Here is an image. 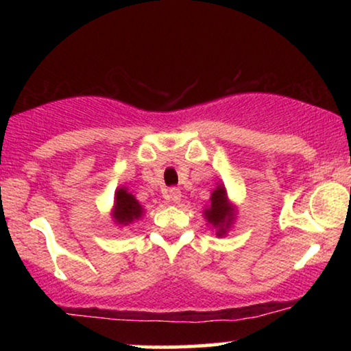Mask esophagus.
I'll return each instance as SVG.
<instances>
[{
	"mask_svg": "<svg viewBox=\"0 0 351 351\" xmlns=\"http://www.w3.org/2000/svg\"><path fill=\"white\" fill-rule=\"evenodd\" d=\"M180 198H182V193L177 186H171V189L166 191V199L172 201V203H176V204L180 203Z\"/></svg>",
	"mask_w": 351,
	"mask_h": 351,
	"instance_id": "1",
	"label": "esophagus"
}]
</instances>
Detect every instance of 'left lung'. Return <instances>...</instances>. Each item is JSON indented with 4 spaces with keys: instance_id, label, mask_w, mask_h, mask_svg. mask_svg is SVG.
<instances>
[{
    "instance_id": "obj_1",
    "label": "left lung",
    "mask_w": 351,
    "mask_h": 351,
    "mask_svg": "<svg viewBox=\"0 0 351 351\" xmlns=\"http://www.w3.org/2000/svg\"><path fill=\"white\" fill-rule=\"evenodd\" d=\"M206 217H208L209 223H213L214 227L219 228V237L227 232L230 222L233 220V214L228 208L227 193H225L223 186H217L214 190L213 196H210V206L204 210Z\"/></svg>"
}]
</instances>
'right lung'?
Wrapping results in <instances>:
<instances>
[{"instance_id": "obj_1", "label": "right lung", "mask_w": 351, "mask_h": 351, "mask_svg": "<svg viewBox=\"0 0 351 351\" xmlns=\"http://www.w3.org/2000/svg\"><path fill=\"white\" fill-rule=\"evenodd\" d=\"M143 209L138 204V201L131 193H128L126 189H119L114 198V213L113 217L118 223H131L132 220L138 219L142 215Z\"/></svg>"}]
</instances>
